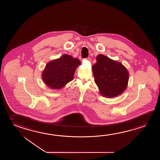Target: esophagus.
Here are the masks:
<instances>
[{"instance_id": "esophagus-1", "label": "esophagus", "mask_w": 160, "mask_h": 160, "mask_svg": "<svg viewBox=\"0 0 160 160\" xmlns=\"http://www.w3.org/2000/svg\"><path fill=\"white\" fill-rule=\"evenodd\" d=\"M87 60H88V61H91V58H90V57H88V58H87Z\"/></svg>"}]
</instances>
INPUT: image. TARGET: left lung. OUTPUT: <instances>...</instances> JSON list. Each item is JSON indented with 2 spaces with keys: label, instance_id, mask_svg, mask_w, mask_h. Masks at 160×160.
<instances>
[{
  "label": "left lung",
  "instance_id": "left-lung-1",
  "mask_svg": "<svg viewBox=\"0 0 160 160\" xmlns=\"http://www.w3.org/2000/svg\"><path fill=\"white\" fill-rule=\"evenodd\" d=\"M92 70L95 82L104 97H115L122 94L127 88L129 72L122 63L99 54Z\"/></svg>",
  "mask_w": 160,
  "mask_h": 160
}]
</instances>
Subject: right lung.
Instances as JSON below:
<instances>
[{
	"mask_svg": "<svg viewBox=\"0 0 160 160\" xmlns=\"http://www.w3.org/2000/svg\"><path fill=\"white\" fill-rule=\"evenodd\" d=\"M80 61L69 54L48 63L42 72L44 83L52 89H60L72 81Z\"/></svg>",
	"mask_w": 160,
	"mask_h": 160,
	"instance_id": "obj_1",
	"label": "right lung"
}]
</instances>
